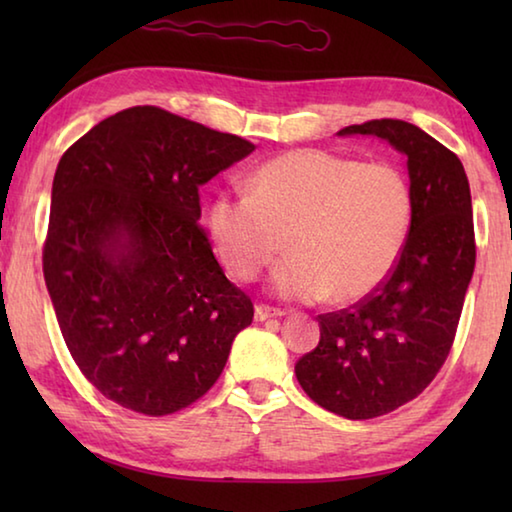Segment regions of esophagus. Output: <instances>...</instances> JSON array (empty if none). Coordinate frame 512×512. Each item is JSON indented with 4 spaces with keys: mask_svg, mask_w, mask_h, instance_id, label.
<instances>
[{
    "mask_svg": "<svg viewBox=\"0 0 512 512\" xmlns=\"http://www.w3.org/2000/svg\"><path fill=\"white\" fill-rule=\"evenodd\" d=\"M284 311H280V309H273V307H266V305H257L255 307V320H259V323H262V320H268V318H277V316H282Z\"/></svg>",
    "mask_w": 512,
    "mask_h": 512,
    "instance_id": "34e87169",
    "label": "esophagus"
}]
</instances>
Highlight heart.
<instances>
[{
	"mask_svg": "<svg viewBox=\"0 0 512 512\" xmlns=\"http://www.w3.org/2000/svg\"><path fill=\"white\" fill-rule=\"evenodd\" d=\"M415 212L413 187L388 162L298 149L264 162L250 194H219L207 230L221 264L250 282L282 253L273 289L284 298L354 305L400 264Z\"/></svg>",
	"mask_w": 512,
	"mask_h": 512,
	"instance_id": "obj_1",
	"label": "heart"
}]
</instances>
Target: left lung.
Here are the masks:
<instances>
[{"label": "left lung", "mask_w": 512, "mask_h": 512, "mask_svg": "<svg viewBox=\"0 0 512 512\" xmlns=\"http://www.w3.org/2000/svg\"><path fill=\"white\" fill-rule=\"evenodd\" d=\"M339 135H375L406 155L413 225L384 287L318 316L320 341L296 377L323 409L370 420L415 400L452 350L476 262L472 196L456 153L409 121L372 119Z\"/></svg>", "instance_id": "left-lung-1"}]
</instances>
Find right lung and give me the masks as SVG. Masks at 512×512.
<instances>
[{"label":"right lung","mask_w":512,"mask_h":512,"mask_svg":"<svg viewBox=\"0 0 512 512\" xmlns=\"http://www.w3.org/2000/svg\"><path fill=\"white\" fill-rule=\"evenodd\" d=\"M255 151L155 106L99 121L58 162L42 271L67 350L108 400L169 415L203 397L253 302L198 225V187Z\"/></svg>","instance_id":"1"}]
</instances>
